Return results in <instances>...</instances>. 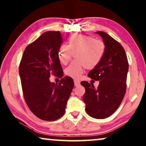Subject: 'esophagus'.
Here are the masks:
<instances>
[{"label": "esophagus", "mask_w": 146, "mask_h": 146, "mask_svg": "<svg viewBox=\"0 0 146 146\" xmlns=\"http://www.w3.org/2000/svg\"><path fill=\"white\" fill-rule=\"evenodd\" d=\"M80 82L79 81V80H74V85H75V86H80Z\"/></svg>", "instance_id": "34e87169"}]
</instances>
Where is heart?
Here are the masks:
<instances>
[{"mask_svg": "<svg viewBox=\"0 0 146 146\" xmlns=\"http://www.w3.org/2000/svg\"><path fill=\"white\" fill-rule=\"evenodd\" d=\"M105 45L101 40L83 34H74L69 37L68 45H61L58 50V57L61 64L66 65L73 53H76V62L71 63L65 69L68 76L78 79L84 68L93 69L98 66L105 52Z\"/></svg>", "mask_w": 146, "mask_h": 146, "instance_id": "obj_1", "label": "heart"}]
</instances>
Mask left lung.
Listing matches in <instances>:
<instances>
[{"mask_svg":"<svg viewBox=\"0 0 146 146\" xmlns=\"http://www.w3.org/2000/svg\"><path fill=\"white\" fill-rule=\"evenodd\" d=\"M105 45L103 59L88 73L92 80L99 81L98 87L86 81L81 82L86 92L83 101L86 111L94 119L109 117L119 108L126 89L128 62L125 50L119 42L103 31H96Z\"/></svg>","mask_w":146,"mask_h":146,"instance_id":"left-lung-1","label":"left lung"}]
</instances>
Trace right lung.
<instances>
[{"mask_svg": "<svg viewBox=\"0 0 146 146\" xmlns=\"http://www.w3.org/2000/svg\"><path fill=\"white\" fill-rule=\"evenodd\" d=\"M62 43L60 31L43 33L26 48L19 66L25 101L31 111L43 120L53 121L64 115L74 86L69 76L62 78L58 84L50 82L51 74L63 76L58 57Z\"/></svg>", "mask_w": 146, "mask_h": 146, "instance_id": "right-lung-1", "label": "right lung"}]
</instances>
